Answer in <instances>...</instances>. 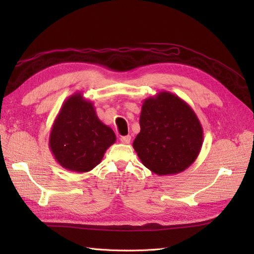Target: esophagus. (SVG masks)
<instances>
[{
    "label": "esophagus",
    "instance_id": "34e87169",
    "mask_svg": "<svg viewBox=\"0 0 254 254\" xmlns=\"http://www.w3.org/2000/svg\"><path fill=\"white\" fill-rule=\"evenodd\" d=\"M130 141H131V136L130 135H125V136H121V142L124 144H129Z\"/></svg>",
    "mask_w": 254,
    "mask_h": 254
}]
</instances>
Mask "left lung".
I'll return each mask as SVG.
<instances>
[{
	"label": "left lung",
	"mask_w": 254,
	"mask_h": 254,
	"mask_svg": "<svg viewBox=\"0 0 254 254\" xmlns=\"http://www.w3.org/2000/svg\"><path fill=\"white\" fill-rule=\"evenodd\" d=\"M140 126L132 146L143 165L159 176L186 171L201 150L200 122L190 106L171 92L145 99Z\"/></svg>",
	"instance_id": "8db88e82"
}]
</instances>
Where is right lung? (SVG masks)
<instances>
[{"label":"right lung","mask_w":254,"mask_h":254,"mask_svg":"<svg viewBox=\"0 0 254 254\" xmlns=\"http://www.w3.org/2000/svg\"><path fill=\"white\" fill-rule=\"evenodd\" d=\"M115 141L114 131L98 119L93 103L77 92L64 103L54 121L49 146L65 170L87 173L101 163Z\"/></svg>","instance_id":"1"}]
</instances>
